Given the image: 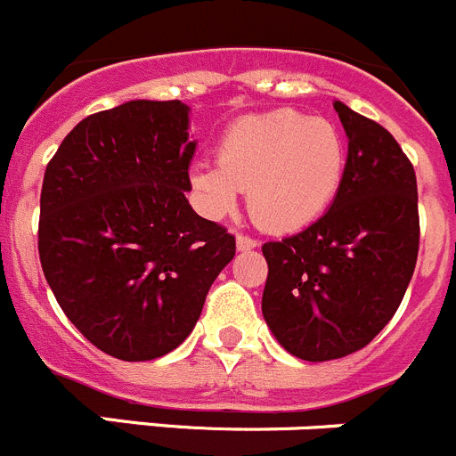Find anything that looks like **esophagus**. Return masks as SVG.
Instances as JSON below:
<instances>
[{"label":"esophagus","instance_id":"34e87169","mask_svg":"<svg viewBox=\"0 0 456 456\" xmlns=\"http://www.w3.org/2000/svg\"><path fill=\"white\" fill-rule=\"evenodd\" d=\"M256 246H257V240H253V237L237 235V248L240 250H250V248H256Z\"/></svg>","mask_w":456,"mask_h":456}]
</instances>
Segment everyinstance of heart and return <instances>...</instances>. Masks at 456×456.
Wrapping results in <instances>:
<instances>
[{"label":"heart","instance_id":"b5f03b06","mask_svg":"<svg viewBox=\"0 0 456 456\" xmlns=\"http://www.w3.org/2000/svg\"><path fill=\"white\" fill-rule=\"evenodd\" d=\"M346 142L328 119L291 108L241 117L219 142L216 162H196L190 183L208 216L231 215L248 190L262 228L289 232L319 219L344 181Z\"/></svg>","mask_w":456,"mask_h":456}]
</instances>
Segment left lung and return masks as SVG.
Here are the masks:
<instances>
[{
	"instance_id": "1",
	"label": "left lung",
	"mask_w": 456,
	"mask_h": 456,
	"mask_svg": "<svg viewBox=\"0 0 456 456\" xmlns=\"http://www.w3.org/2000/svg\"><path fill=\"white\" fill-rule=\"evenodd\" d=\"M348 135L344 181L305 231L266 241L262 314L287 353L328 362L369 346L403 303L420 221L416 171L384 126L334 102Z\"/></svg>"
}]
</instances>
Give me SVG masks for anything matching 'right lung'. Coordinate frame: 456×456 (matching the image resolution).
<instances>
[{
	"label": "right lung",
	"instance_id": "1",
	"mask_svg": "<svg viewBox=\"0 0 456 456\" xmlns=\"http://www.w3.org/2000/svg\"><path fill=\"white\" fill-rule=\"evenodd\" d=\"M190 108L128 102L67 133L45 169L37 253L61 310L106 354L183 344L235 235L191 210Z\"/></svg>",
	"mask_w": 456,
	"mask_h": 456
}]
</instances>
